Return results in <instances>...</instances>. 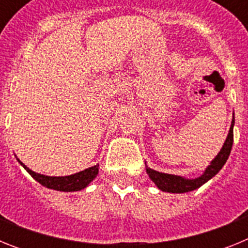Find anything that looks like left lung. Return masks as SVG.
Wrapping results in <instances>:
<instances>
[{
  "label": "left lung",
  "instance_id": "left-lung-1",
  "mask_svg": "<svg viewBox=\"0 0 248 248\" xmlns=\"http://www.w3.org/2000/svg\"><path fill=\"white\" fill-rule=\"evenodd\" d=\"M233 124H235V118L232 119L231 128H230V133L227 135V139L223 144L222 149L217 154V156L215 157L209 165V168L206 169V171L201 175L198 179H192V180H187L184 177L176 176V175H170V174H163V172L155 171L153 169H146L149 177L151 180L154 181L155 185L159 187L160 190L168 192H187L192 191V190L200 187L202 184L206 181H209L212 176L217 174L221 170L225 163L229 159V155L231 153L232 144H233Z\"/></svg>",
  "mask_w": 248,
  "mask_h": 248
}]
</instances>
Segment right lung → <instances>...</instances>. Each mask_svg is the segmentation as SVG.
Here are the masks:
<instances>
[{"label":"right lung","mask_w":248,"mask_h":248,"mask_svg":"<svg viewBox=\"0 0 248 248\" xmlns=\"http://www.w3.org/2000/svg\"><path fill=\"white\" fill-rule=\"evenodd\" d=\"M21 163V161H19ZM21 165L28 171L31 176L36 179L41 185L46 186L48 189L58 190V191H78V190L84 189L85 186L88 185L94 177L98 174V168L99 165H94L89 169H85L83 171L77 172L74 175H69V176H46V175L37 174V172L32 171L23 163Z\"/></svg>","instance_id":"right-lung-1"}]
</instances>
